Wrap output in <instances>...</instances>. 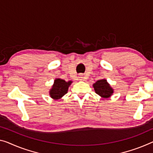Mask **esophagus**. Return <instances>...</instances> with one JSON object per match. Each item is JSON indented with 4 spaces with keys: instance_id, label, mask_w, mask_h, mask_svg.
Returning <instances> with one entry per match:
<instances>
[{
    "instance_id": "34e87169",
    "label": "esophagus",
    "mask_w": 153,
    "mask_h": 153,
    "mask_svg": "<svg viewBox=\"0 0 153 153\" xmlns=\"http://www.w3.org/2000/svg\"><path fill=\"white\" fill-rule=\"evenodd\" d=\"M79 79L80 80V81H83V79H84L83 75V74H80L79 76Z\"/></svg>"
}]
</instances>
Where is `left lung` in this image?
I'll return each instance as SVG.
<instances>
[{
	"label": "left lung",
	"instance_id": "obj_1",
	"mask_svg": "<svg viewBox=\"0 0 153 153\" xmlns=\"http://www.w3.org/2000/svg\"><path fill=\"white\" fill-rule=\"evenodd\" d=\"M93 87L97 94L103 98H108L114 93V90L107 83L106 79H100L93 84Z\"/></svg>",
	"mask_w": 153,
	"mask_h": 153
}]
</instances>
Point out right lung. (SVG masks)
I'll return each mask as SVG.
<instances>
[{
    "label": "right lung",
    "mask_w": 153,
    "mask_h": 153,
    "mask_svg": "<svg viewBox=\"0 0 153 153\" xmlns=\"http://www.w3.org/2000/svg\"><path fill=\"white\" fill-rule=\"evenodd\" d=\"M72 81H69L66 82L61 79H56L54 81V84L51 89L49 94L50 96L54 100H59L62 98L68 92L69 86L71 85Z\"/></svg>",
    "instance_id": "obj_1"
}]
</instances>
